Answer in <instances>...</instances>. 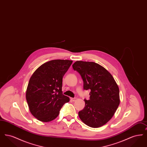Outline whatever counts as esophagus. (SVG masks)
Instances as JSON below:
<instances>
[{
    "label": "esophagus",
    "mask_w": 147,
    "mask_h": 147,
    "mask_svg": "<svg viewBox=\"0 0 147 147\" xmlns=\"http://www.w3.org/2000/svg\"><path fill=\"white\" fill-rule=\"evenodd\" d=\"M76 98H71V100L73 101H75L76 100Z\"/></svg>",
    "instance_id": "34e87169"
}]
</instances>
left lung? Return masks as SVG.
<instances>
[{"label": "left lung", "instance_id": "1", "mask_svg": "<svg viewBox=\"0 0 147 147\" xmlns=\"http://www.w3.org/2000/svg\"><path fill=\"white\" fill-rule=\"evenodd\" d=\"M83 80L84 90H90V98L79 111L80 119L92 128L110 120L119 104V91L112 75L101 65L92 62L77 61L72 65Z\"/></svg>", "mask_w": 147, "mask_h": 147}]
</instances>
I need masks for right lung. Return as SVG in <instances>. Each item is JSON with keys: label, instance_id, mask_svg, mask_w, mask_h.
Instances as JSON below:
<instances>
[{"label": "right lung", "instance_id": "right-lung-1", "mask_svg": "<svg viewBox=\"0 0 147 147\" xmlns=\"http://www.w3.org/2000/svg\"><path fill=\"white\" fill-rule=\"evenodd\" d=\"M72 61L57 59L43 64L30 79L26 98L32 115L42 122H49L58 116L69 98L62 91L64 75Z\"/></svg>", "mask_w": 147, "mask_h": 147}]
</instances>
